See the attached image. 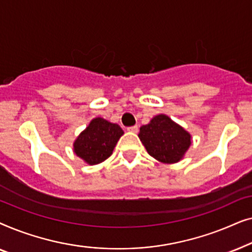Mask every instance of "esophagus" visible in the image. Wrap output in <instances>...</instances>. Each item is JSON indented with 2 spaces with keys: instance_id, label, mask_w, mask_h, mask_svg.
<instances>
[{
  "instance_id": "1",
  "label": "esophagus",
  "mask_w": 252,
  "mask_h": 252,
  "mask_svg": "<svg viewBox=\"0 0 252 252\" xmlns=\"http://www.w3.org/2000/svg\"><path fill=\"white\" fill-rule=\"evenodd\" d=\"M127 130H128V132H132V133H136L137 130H139V127H137V125L127 127Z\"/></svg>"
}]
</instances>
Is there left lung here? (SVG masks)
Wrapping results in <instances>:
<instances>
[{
    "label": "left lung",
    "mask_w": 252,
    "mask_h": 252,
    "mask_svg": "<svg viewBox=\"0 0 252 252\" xmlns=\"http://www.w3.org/2000/svg\"><path fill=\"white\" fill-rule=\"evenodd\" d=\"M148 154L161 163H177L190 146V134L165 115H158L140 128Z\"/></svg>",
    "instance_id": "8db88e82"
}]
</instances>
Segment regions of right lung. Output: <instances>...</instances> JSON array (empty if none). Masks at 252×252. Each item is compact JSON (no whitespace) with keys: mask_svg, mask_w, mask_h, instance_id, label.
<instances>
[{"mask_svg":"<svg viewBox=\"0 0 252 252\" xmlns=\"http://www.w3.org/2000/svg\"><path fill=\"white\" fill-rule=\"evenodd\" d=\"M123 134L117 124L95 118L75 140L74 153L89 165L98 164L110 157Z\"/></svg>","mask_w":252,"mask_h":252,"instance_id":"add662e5","label":"right lung"}]
</instances>
